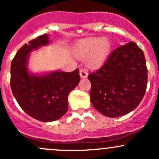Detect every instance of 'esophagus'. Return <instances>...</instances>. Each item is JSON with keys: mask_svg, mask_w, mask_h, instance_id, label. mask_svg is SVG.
Instances as JSON below:
<instances>
[{"mask_svg": "<svg viewBox=\"0 0 159 159\" xmlns=\"http://www.w3.org/2000/svg\"><path fill=\"white\" fill-rule=\"evenodd\" d=\"M88 75V72L85 69H81L80 70V76L81 78H87Z\"/></svg>", "mask_w": 159, "mask_h": 159, "instance_id": "1", "label": "esophagus"}]
</instances>
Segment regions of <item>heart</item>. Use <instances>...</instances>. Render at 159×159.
Here are the masks:
<instances>
[{"mask_svg": "<svg viewBox=\"0 0 159 159\" xmlns=\"http://www.w3.org/2000/svg\"><path fill=\"white\" fill-rule=\"evenodd\" d=\"M111 43L106 38H90L81 41L74 49L78 59L88 57V65L91 69H98L103 65L111 50Z\"/></svg>", "mask_w": 159, "mask_h": 159, "instance_id": "obj_1", "label": "heart"}]
</instances>
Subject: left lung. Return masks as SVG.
I'll return each instance as SVG.
<instances>
[{
    "label": "left lung",
    "mask_w": 159,
    "mask_h": 159,
    "mask_svg": "<svg viewBox=\"0 0 159 159\" xmlns=\"http://www.w3.org/2000/svg\"><path fill=\"white\" fill-rule=\"evenodd\" d=\"M90 101L109 118L122 116L140 103L147 86V68L143 50L129 42L113 50L104 65L90 73Z\"/></svg>",
    "instance_id": "8db88e82"
}]
</instances>
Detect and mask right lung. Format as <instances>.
Returning a JSON list of instances; mask_svg holds the SVG:
<instances>
[{
    "mask_svg": "<svg viewBox=\"0 0 159 159\" xmlns=\"http://www.w3.org/2000/svg\"><path fill=\"white\" fill-rule=\"evenodd\" d=\"M50 43L44 34L25 43L17 51L10 68V87L22 110L43 122L59 119L68 111V96L80 81L79 70L52 71L38 75L28 70L29 54Z\"/></svg>",
    "mask_w": 159,
    "mask_h": 159,
    "instance_id": "1",
    "label": "right lung"
}]
</instances>
